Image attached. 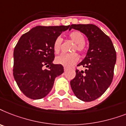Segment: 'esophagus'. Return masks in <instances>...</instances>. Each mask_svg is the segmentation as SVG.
<instances>
[{"label": "esophagus", "instance_id": "obj_1", "mask_svg": "<svg viewBox=\"0 0 126 126\" xmlns=\"http://www.w3.org/2000/svg\"><path fill=\"white\" fill-rule=\"evenodd\" d=\"M64 71H66V70L68 69V68H67V67H64Z\"/></svg>", "mask_w": 126, "mask_h": 126}]
</instances>
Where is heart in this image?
Returning <instances> with one entry per match:
<instances>
[{"instance_id":"1","label":"heart","mask_w":126,"mask_h":126,"mask_svg":"<svg viewBox=\"0 0 126 126\" xmlns=\"http://www.w3.org/2000/svg\"><path fill=\"white\" fill-rule=\"evenodd\" d=\"M68 36L71 42L75 44L71 48V52L77 51L80 54H83L85 51V45H84L85 38L83 34L78 31H75L69 33ZM62 41V38L60 36H58L55 39V42L53 43V51L56 54H58L60 52ZM78 60H79V57L77 53H71L68 54L66 53L61 54L56 58L55 61L57 64H61L66 67H69L77 63Z\"/></svg>"}]
</instances>
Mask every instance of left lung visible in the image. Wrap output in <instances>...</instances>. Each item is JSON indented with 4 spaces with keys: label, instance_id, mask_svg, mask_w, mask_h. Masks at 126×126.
Masks as SVG:
<instances>
[{
    "label": "left lung",
    "instance_id": "1",
    "mask_svg": "<svg viewBox=\"0 0 126 126\" xmlns=\"http://www.w3.org/2000/svg\"><path fill=\"white\" fill-rule=\"evenodd\" d=\"M70 29L79 31L88 38L89 48L84 60L77 66L85 71L75 70L70 81L75 96L83 101H92L101 96L112 82L116 60L115 49L110 38L92 24L71 25Z\"/></svg>",
    "mask_w": 126,
    "mask_h": 126
}]
</instances>
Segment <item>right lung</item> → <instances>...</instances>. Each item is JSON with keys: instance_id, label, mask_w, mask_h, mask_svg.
I'll list each match as a JSON object with an SVG mask.
<instances>
[{"instance_id": "right-lung-1", "label": "right lung", "mask_w": 126, "mask_h": 126, "mask_svg": "<svg viewBox=\"0 0 126 126\" xmlns=\"http://www.w3.org/2000/svg\"><path fill=\"white\" fill-rule=\"evenodd\" d=\"M68 26H37L22 35L14 51L13 74L21 91L32 99L46 97L57 76L64 72L61 64H54L53 43ZM48 67L46 69L45 67Z\"/></svg>"}]
</instances>
